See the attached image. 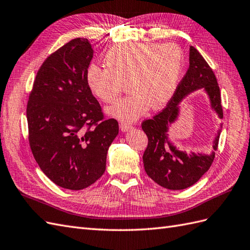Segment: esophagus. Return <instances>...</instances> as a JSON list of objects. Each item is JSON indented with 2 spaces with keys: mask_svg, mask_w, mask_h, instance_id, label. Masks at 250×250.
I'll return each instance as SVG.
<instances>
[{
  "mask_svg": "<svg viewBox=\"0 0 250 250\" xmlns=\"http://www.w3.org/2000/svg\"><path fill=\"white\" fill-rule=\"evenodd\" d=\"M132 129H133V126L130 124H125V123L120 124V130L123 132H129Z\"/></svg>",
  "mask_w": 250,
  "mask_h": 250,
  "instance_id": "1",
  "label": "esophagus"
}]
</instances>
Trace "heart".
Listing matches in <instances>:
<instances>
[{
	"label": "heart",
	"mask_w": 250,
	"mask_h": 250,
	"mask_svg": "<svg viewBox=\"0 0 250 250\" xmlns=\"http://www.w3.org/2000/svg\"><path fill=\"white\" fill-rule=\"evenodd\" d=\"M104 63L107 68L96 64L87 67V85L96 97L108 104L127 82L132 93L107 107L106 113L132 123L149 106L157 110L168 104L180 83L184 55L175 43H124L107 50Z\"/></svg>",
	"instance_id": "obj_1"
}]
</instances>
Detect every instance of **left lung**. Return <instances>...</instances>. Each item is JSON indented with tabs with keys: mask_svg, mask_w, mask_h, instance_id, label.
<instances>
[{
	"mask_svg": "<svg viewBox=\"0 0 250 250\" xmlns=\"http://www.w3.org/2000/svg\"><path fill=\"white\" fill-rule=\"evenodd\" d=\"M198 89L206 94L210 108L220 120L223 119L220 87L215 76L203 56L193 46L189 52V68L178 84L168 105L151 119L145 120L142 127L149 139L144 153L145 171L159 186L169 190H183L194 185L212 164L222 131V123L212 140L211 153L180 150L170 138V126L181 116V104Z\"/></svg>",
	"mask_w": 250,
	"mask_h": 250,
	"instance_id": "1",
	"label": "left lung"
}]
</instances>
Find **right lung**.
Segmentation results:
<instances>
[{"mask_svg": "<svg viewBox=\"0 0 250 250\" xmlns=\"http://www.w3.org/2000/svg\"><path fill=\"white\" fill-rule=\"evenodd\" d=\"M94 55L85 38H76L44 61L27 104L29 144L50 181L69 190L91 186L105 171L118 123L104 120L86 82Z\"/></svg>", "mask_w": 250, "mask_h": 250, "instance_id": "right-lung-1", "label": "right lung"}]
</instances>
